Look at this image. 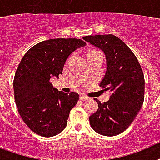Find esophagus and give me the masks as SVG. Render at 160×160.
<instances>
[{
  "instance_id": "34e87169",
  "label": "esophagus",
  "mask_w": 160,
  "mask_h": 160,
  "mask_svg": "<svg viewBox=\"0 0 160 160\" xmlns=\"http://www.w3.org/2000/svg\"><path fill=\"white\" fill-rule=\"evenodd\" d=\"M88 98L87 97L86 95H84V94H80V100L84 101V100H87Z\"/></svg>"
}]
</instances>
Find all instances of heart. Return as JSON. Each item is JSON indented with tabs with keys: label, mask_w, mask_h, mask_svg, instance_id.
<instances>
[{
	"label": "heart",
	"mask_w": 160,
	"mask_h": 160,
	"mask_svg": "<svg viewBox=\"0 0 160 160\" xmlns=\"http://www.w3.org/2000/svg\"><path fill=\"white\" fill-rule=\"evenodd\" d=\"M93 52H98V51H96V50H91V51H89V52H88V53Z\"/></svg>",
	"instance_id": "1"
}]
</instances>
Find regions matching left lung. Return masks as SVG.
Masks as SVG:
<instances>
[{"label":"left lung","mask_w":160,"mask_h":160,"mask_svg":"<svg viewBox=\"0 0 160 160\" xmlns=\"http://www.w3.org/2000/svg\"><path fill=\"white\" fill-rule=\"evenodd\" d=\"M104 52L107 70L100 87L112 94L89 117L92 129L104 136H115L126 130L143 103L144 77L138 59L122 40L112 34L82 38Z\"/></svg>","instance_id":"left-lung-1"}]
</instances>
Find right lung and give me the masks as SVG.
<instances>
[{
	"instance_id": "obj_1",
	"label": "right lung",
	"mask_w": 160,
	"mask_h": 160,
	"mask_svg": "<svg viewBox=\"0 0 160 160\" xmlns=\"http://www.w3.org/2000/svg\"><path fill=\"white\" fill-rule=\"evenodd\" d=\"M85 45L77 38L50 39L33 46L22 58L13 81L15 101L22 120L38 135L52 137L66 128L79 95L58 91L50 78L62 74L68 56Z\"/></svg>"
}]
</instances>
